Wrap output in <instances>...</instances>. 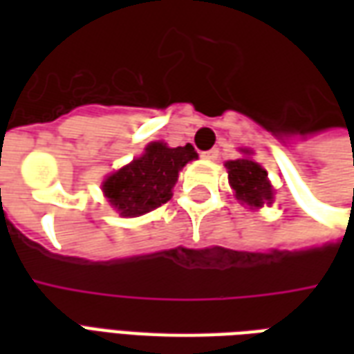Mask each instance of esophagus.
Instances as JSON below:
<instances>
[{
	"instance_id": "1",
	"label": "esophagus",
	"mask_w": 354,
	"mask_h": 354,
	"mask_svg": "<svg viewBox=\"0 0 354 354\" xmlns=\"http://www.w3.org/2000/svg\"><path fill=\"white\" fill-rule=\"evenodd\" d=\"M218 155H220V149H218V147H212V149H208V151H203V157L208 159V161H216Z\"/></svg>"
}]
</instances>
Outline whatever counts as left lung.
Masks as SVG:
<instances>
[{"label": "left lung", "mask_w": 354, "mask_h": 354, "mask_svg": "<svg viewBox=\"0 0 354 354\" xmlns=\"http://www.w3.org/2000/svg\"><path fill=\"white\" fill-rule=\"evenodd\" d=\"M243 153L250 155V151L243 149ZM225 169L230 174V184L235 192V197L243 205L261 208L263 205L273 203V185L267 180V170L261 169L250 157L227 161Z\"/></svg>", "instance_id": "obj_1"}]
</instances>
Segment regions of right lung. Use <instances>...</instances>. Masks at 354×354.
I'll return each instance as SVG.
<instances>
[{
	"label": "right lung",
	"instance_id": "right-lung-1",
	"mask_svg": "<svg viewBox=\"0 0 354 354\" xmlns=\"http://www.w3.org/2000/svg\"><path fill=\"white\" fill-rule=\"evenodd\" d=\"M193 159H197V151L192 144L169 147L162 142H151L140 157L109 174L102 192L124 218L146 214L172 197L178 172Z\"/></svg>",
	"mask_w": 354,
	"mask_h": 354
}]
</instances>
